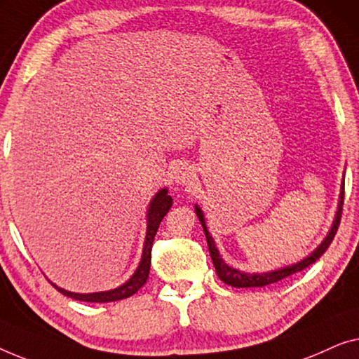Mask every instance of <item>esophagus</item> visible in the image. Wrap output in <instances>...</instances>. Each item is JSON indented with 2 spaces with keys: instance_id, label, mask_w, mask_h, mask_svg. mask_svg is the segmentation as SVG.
Segmentation results:
<instances>
[{
  "instance_id": "34e87169",
  "label": "esophagus",
  "mask_w": 359,
  "mask_h": 359,
  "mask_svg": "<svg viewBox=\"0 0 359 359\" xmlns=\"http://www.w3.org/2000/svg\"><path fill=\"white\" fill-rule=\"evenodd\" d=\"M191 179H194V175H191L190 169L189 168H184V165H182V168H179L177 172H175V180H177L179 184H182V185L190 184Z\"/></svg>"
}]
</instances>
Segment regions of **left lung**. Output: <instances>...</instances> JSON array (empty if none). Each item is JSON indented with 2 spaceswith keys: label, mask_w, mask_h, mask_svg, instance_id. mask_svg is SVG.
<instances>
[{
  "label": "left lung",
  "mask_w": 359,
  "mask_h": 359,
  "mask_svg": "<svg viewBox=\"0 0 359 359\" xmlns=\"http://www.w3.org/2000/svg\"><path fill=\"white\" fill-rule=\"evenodd\" d=\"M345 187V184H343ZM345 190V189H343ZM345 194V191H341V195ZM340 200H343V196H340ZM341 210H343V201H340V206H338V211H337V216H335V221H333V226L329 232V236L325 237V241L322 242V244L317 247V249L312 252V255L307 257V259L301 260L299 264H294L291 266H286V269H281V270H275V271H269V273H255V275H250V273H244V271H239L236 269H231L224 264V260L219 257V252L216 249L215 245V241L213 237L210 236L208 229H206L205 226V218H203V213H201L198 206H196V216H198L200 223H201V228L205 231V236H206V242H208V250H210V257L211 260H213V265L216 269V273L221 280H223L226 285H231L234 287H257V286H266V285H273L276 281H281L283 278H287V276H291L292 273H297V271L304 270L306 266H309L311 264H314V262L319 259V257L324 254V252L329 249V245L332 244L333 237H335L337 231H338V226H340V219H341Z\"/></svg>",
  "instance_id": "left-lung-1"
}]
</instances>
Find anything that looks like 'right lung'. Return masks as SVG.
<instances>
[{
	"instance_id": "add662e5",
	"label": "right lung",
	"mask_w": 359,
	"mask_h": 359,
	"mask_svg": "<svg viewBox=\"0 0 359 359\" xmlns=\"http://www.w3.org/2000/svg\"><path fill=\"white\" fill-rule=\"evenodd\" d=\"M170 206H172V198L168 195V190L165 189L158 191V195L154 196L153 201H151L149 210H148V232H146V242H144L143 257H141V264L138 266V270L135 271V275L131 276L125 285L117 287V290L93 292V294H78V292H69L67 290L58 287L57 285H53L55 290H58L65 296L73 297V299L86 301V302H112V301L127 299V297L133 296L135 292L144 285L146 280H148L149 266H151V249H153L154 236L156 232H158L161 221H163L164 216L168 215V211L170 210Z\"/></svg>"
}]
</instances>
